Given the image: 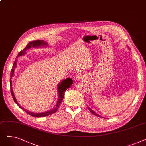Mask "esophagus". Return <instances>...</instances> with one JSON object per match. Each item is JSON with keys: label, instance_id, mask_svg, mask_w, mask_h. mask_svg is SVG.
<instances>
[{"label": "esophagus", "instance_id": "obj_1", "mask_svg": "<svg viewBox=\"0 0 146 146\" xmlns=\"http://www.w3.org/2000/svg\"><path fill=\"white\" fill-rule=\"evenodd\" d=\"M83 78H84V74L82 73H79L76 76V80L82 79Z\"/></svg>", "mask_w": 146, "mask_h": 146}]
</instances>
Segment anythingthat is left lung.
Wrapping results in <instances>:
<instances>
[{
    "mask_svg": "<svg viewBox=\"0 0 146 146\" xmlns=\"http://www.w3.org/2000/svg\"><path fill=\"white\" fill-rule=\"evenodd\" d=\"M88 108H89V111H90V112H91L92 113H93L94 115H95V116H96V117H101L100 115H98L97 113H95V112L94 111H93L92 110H90V108H89V107H88Z\"/></svg>",
    "mask_w": 146,
    "mask_h": 146,
    "instance_id": "8db88e82",
    "label": "left lung"
}]
</instances>
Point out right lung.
<instances>
[{
  "mask_svg": "<svg viewBox=\"0 0 146 146\" xmlns=\"http://www.w3.org/2000/svg\"><path fill=\"white\" fill-rule=\"evenodd\" d=\"M47 45V44L45 42H44V41H40V40H37V41H34L32 42H29L27 47L22 51H21L19 54H18V56H21L23 54H24L25 53V51H27V50L30 48L31 47H40V46H43V45ZM17 61H15V63H13L12 68L11 70V78H12V76H13V73H14V70L17 67ZM73 80L72 79L70 78H67L66 79H65L64 80H63L62 82H61V83H60L58 84V101L57 103V105H56L55 108H53L52 110H50V111H48L47 112H43V113H33V112H28L26 110H25L24 108H22L21 106H19V105L18 104L16 99H15V96H14V94L13 92V90H12V80L11 79L10 80V85H11V94L13 96V99L14 101L15 102L20 108L24 110V111H25L27 113H28L29 115L32 116V117H46V116H48L50 115H51L54 113H55L56 112H57V110L58 109V107L59 105H60L61 102H62L63 98H64V92L68 89L69 88H70L73 84Z\"/></svg>",
  "mask_w": 146,
  "mask_h": 146,
  "instance_id": "obj_1",
  "label": "right lung"
}]
</instances>
